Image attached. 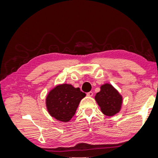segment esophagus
I'll return each instance as SVG.
<instances>
[{"instance_id": "1", "label": "esophagus", "mask_w": 158, "mask_h": 158, "mask_svg": "<svg viewBox=\"0 0 158 158\" xmlns=\"http://www.w3.org/2000/svg\"><path fill=\"white\" fill-rule=\"evenodd\" d=\"M87 95L89 97H92L93 96V92H89L87 93Z\"/></svg>"}]
</instances>
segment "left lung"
Instances as JSON below:
<instances>
[{"label":"left lung","mask_w":158,"mask_h":158,"mask_svg":"<svg viewBox=\"0 0 158 158\" xmlns=\"http://www.w3.org/2000/svg\"><path fill=\"white\" fill-rule=\"evenodd\" d=\"M100 92L96 94L95 99L101 108L102 112L107 116H113L120 111L123 97L112 85H102Z\"/></svg>","instance_id":"1"}]
</instances>
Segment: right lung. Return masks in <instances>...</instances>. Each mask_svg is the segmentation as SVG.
Instances as JSON below:
<instances>
[{
  "label": "right lung",
  "mask_w": 158,
  "mask_h": 158,
  "mask_svg": "<svg viewBox=\"0 0 158 158\" xmlns=\"http://www.w3.org/2000/svg\"><path fill=\"white\" fill-rule=\"evenodd\" d=\"M85 96L79 88L63 84L52 89L46 98V106L50 115L56 120L68 122L73 118L79 103Z\"/></svg>",
  "instance_id": "right-lung-1"
}]
</instances>
